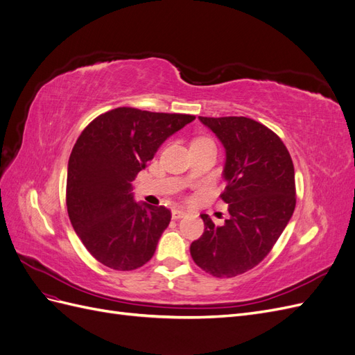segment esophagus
Wrapping results in <instances>:
<instances>
[{"mask_svg": "<svg viewBox=\"0 0 355 355\" xmlns=\"http://www.w3.org/2000/svg\"><path fill=\"white\" fill-rule=\"evenodd\" d=\"M185 216H187V211L185 210H182V209H173V210H171V218H173L175 220H179V219L185 218Z\"/></svg>", "mask_w": 355, "mask_h": 355, "instance_id": "34e87169", "label": "esophagus"}]
</instances>
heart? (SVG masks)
<instances>
[{
    "label": "heart",
    "mask_w": 355,
    "mask_h": 355,
    "mask_svg": "<svg viewBox=\"0 0 355 355\" xmlns=\"http://www.w3.org/2000/svg\"><path fill=\"white\" fill-rule=\"evenodd\" d=\"M198 141H200V139H198Z\"/></svg>",
    "instance_id": "obj_1"
}]
</instances>
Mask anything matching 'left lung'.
I'll list each match as a JSON object with an SVG mask.
<instances>
[{
    "label": "left lung",
    "instance_id": "obj_1",
    "mask_svg": "<svg viewBox=\"0 0 355 355\" xmlns=\"http://www.w3.org/2000/svg\"><path fill=\"white\" fill-rule=\"evenodd\" d=\"M225 148L220 198L230 218L216 227L201 214L204 232L191 243L194 262L213 277L252 270L271 252L296 206L295 168L286 145L272 130L245 116H198Z\"/></svg>",
    "mask_w": 355,
    "mask_h": 355
}]
</instances>
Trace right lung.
<instances>
[{
    "label": "right lung",
    "instance_id": "1",
    "mask_svg": "<svg viewBox=\"0 0 355 355\" xmlns=\"http://www.w3.org/2000/svg\"><path fill=\"white\" fill-rule=\"evenodd\" d=\"M194 115L115 108L84 128L68 163L67 207L73 231L94 259L132 271L155 253L170 210L133 197L132 182L167 137Z\"/></svg>",
    "mask_w": 355,
    "mask_h": 355
}]
</instances>
